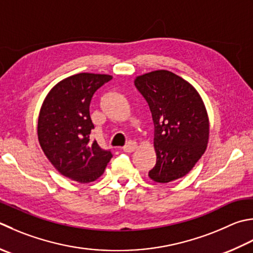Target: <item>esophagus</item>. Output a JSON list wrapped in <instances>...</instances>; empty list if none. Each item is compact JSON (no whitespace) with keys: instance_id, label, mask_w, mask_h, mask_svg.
<instances>
[{"instance_id":"obj_1","label":"esophagus","mask_w":253,"mask_h":253,"mask_svg":"<svg viewBox=\"0 0 253 253\" xmlns=\"http://www.w3.org/2000/svg\"><path fill=\"white\" fill-rule=\"evenodd\" d=\"M136 148H137V142L129 141L126 146H124L123 150L125 152H132V151L136 150Z\"/></svg>"}]
</instances>
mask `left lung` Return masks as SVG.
Instances as JSON below:
<instances>
[{"mask_svg":"<svg viewBox=\"0 0 253 253\" xmlns=\"http://www.w3.org/2000/svg\"><path fill=\"white\" fill-rule=\"evenodd\" d=\"M135 86L149 105L155 125L157 162L148 175L158 183L180 179L206 150L210 125L204 103L189 82L167 70L137 77Z\"/></svg>","mask_w":253,"mask_h":253,"instance_id":"obj_1","label":"left lung"}]
</instances>
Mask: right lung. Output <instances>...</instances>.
Returning <instances> with one entry per match:
<instances>
[{"label": "right lung", "mask_w": 253, "mask_h": 253, "mask_svg": "<svg viewBox=\"0 0 253 253\" xmlns=\"http://www.w3.org/2000/svg\"><path fill=\"white\" fill-rule=\"evenodd\" d=\"M112 79L94 73L64 79L49 92L39 114L38 140L44 155L62 175L79 183L98 179L113 157L90 137L91 100Z\"/></svg>", "instance_id": "obj_1"}]
</instances>
